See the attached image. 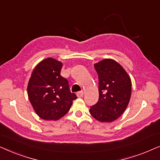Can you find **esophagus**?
Returning <instances> with one entry per match:
<instances>
[{"label": "esophagus", "instance_id": "esophagus-1", "mask_svg": "<svg viewBox=\"0 0 160 160\" xmlns=\"http://www.w3.org/2000/svg\"><path fill=\"white\" fill-rule=\"evenodd\" d=\"M77 96H78V97L79 98H81L83 97V92H82V91H79V92L77 93Z\"/></svg>", "mask_w": 160, "mask_h": 160}]
</instances>
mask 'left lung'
Here are the masks:
<instances>
[{
    "label": "left lung",
    "mask_w": 160,
    "mask_h": 160,
    "mask_svg": "<svg viewBox=\"0 0 160 160\" xmlns=\"http://www.w3.org/2000/svg\"><path fill=\"white\" fill-rule=\"evenodd\" d=\"M99 76V100L90 113L100 122H112L125 111L131 97L132 82L125 69L116 61L104 59L94 64Z\"/></svg>",
    "instance_id": "left-lung-1"
}]
</instances>
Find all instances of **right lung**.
<instances>
[{
    "instance_id": "obj_1",
    "label": "right lung",
    "mask_w": 160,
    "mask_h": 160,
    "mask_svg": "<svg viewBox=\"0 0 160 160\" xmlns=\"http://www.w3.org/2000/svg\"><path fill=\"white\" fill-rule=\"evenodd\" d=\"M63 63L52 58L34 68L28 84V96L34 111L44 120L57 121L69 111L77 96L61 75Z\"/></svg>"
}]
</instances>
